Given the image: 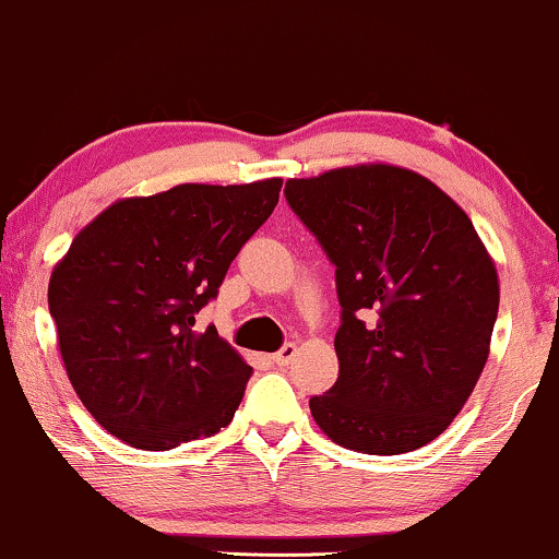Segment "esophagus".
Listing matches in <instances>:
<instances>
[{
  "label": "esophagus",
  "mask_w": 559,
  "mask_h": 559,
  "mask_svg": "<svg viewBox=\"0 0 559 559\" xmlns=\"http://www.w3.org/2000/svg\"><path fill=\"white\" fill-rule=\"evenodd\" d=\"M295 354H297V346H295V343H285V346H282V348L277 350V354L272 356V361L277 364V366H289V364H293Z\"/></svg>",
  "instance_id": "esophagus-1"
}]
</instances>
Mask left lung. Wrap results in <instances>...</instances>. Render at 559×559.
<instances>
[{
    "instance_id": "obj_1",
    "label": "left lung",
    "mask_w": 559,
    "mask_h": 559,
    "mask_svg": "<svg viewBox=\"0 0 559 559\" xmlns=\"http://www.w3.org/2000/svg\"><path fill=\"white\" fill-rule=\"evenodd\" d=\"M287 205L335 266L338 381L312 396L328 438L400 455L438 438L484 371L499 280L461 205L423 175L358 165L287 180Z\"/></svg>"
}]
</instances>
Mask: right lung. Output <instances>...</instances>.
<instances>
[{
    "label": "right lung",
    "instance_id": "right-lung-1",
    "mask_svg": "<svg viewBox=\"0 0 559 559\" xmlns=\"http://www.w3.org/2000/svg\"><path fill=\"white\" fill-rule=\"evenodd\" d=\"M280 188L272 178L129 198L73 239L50 277V318L75 394L114 438L173 450L234 419L251 366L195 316Z\"/></svg>",
    "mask_w": 559,
    "mask_h": 559
}]
</instances>
